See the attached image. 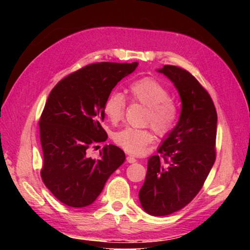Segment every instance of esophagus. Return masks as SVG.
I'll list each match as a JSON object with an SVG mask.
<instances>
[{
  "label": "esophagus",
  "instance_id": "esophagus-1",
  "mask_svg": "<svg viewBox=\"0 0 250 250\" xmlns=\"http://www.w3.org/2000/svg\"><path fill=\"white\" fill-rule=\"evenodd\" d=\"M126 161H128L129 163H134V162H137V159H135L132 155H129V156H126Z\"/></svg>",
  "mask_w": 250,
  "mask_h": 250
}]
</instances>
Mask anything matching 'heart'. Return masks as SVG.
<instances>
[{
  "mask_svg": "<svg viewBox=\"0 0 250 250\" xmlns=\"http://www.w3.org/2000/svg\"><path fill=\"white\" fill-rule=\"evenodd\" d=\"M130 98L134 103L146 105L147 111L146 122L150 124L158 134H167L174 128L179 119V108L166 87L152 77L138 79L128 87ZM125 111V99L122 94L112 91L107 96L104 104L105 117L112 122L124 119ZM151 132L147 129H137L132 126L118 131L113 135L117 146L132 154H140L145 151L146 145L152 141Z\"/></svg>",
  "mask_w": 250,
  "mask_h": 250,
  "instance_id": "obj_1",
  "label": "heart"
}]
</instances>
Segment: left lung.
<instances>
[{"label":"left lung","instance_id":"left-lung-1","mask_svg":"<svg viewBox=\"0 0 250 250\" xmlns=\"http://www.w3.org/2000/svg\"><path fill=\"white\" fill-rule=\"evenodd\" d=\"M174 83L182 110L179 122L147 161L139 192L142 208L167 216L183 208L201 191L216 159L217 113L205 88L188 70L166 65L158 69Z\"/></svg>","mask_w":250,"mask_h":250}]
</instances>
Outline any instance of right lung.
Instances as JSON below:
<instances>
[{"instance_id":"1","label":"right lung","mask_w":250,"mask_h":250,"mask_svg":"<svg viewBox=\"0 0 250 250\" xmlns=\"http://www.w3.org/2000/svg\"><path fill=\"white\" fill-rule=\"evenodd\" d=\"M138 62H97L62 79L53 88L40 119L44 164L41 176L53 195L70 207L92 204L109 176L125 160L120 147L104 146L99 159L87 150L107 140L100 122L104 104Z\"/></svg>"}]
</instances>
